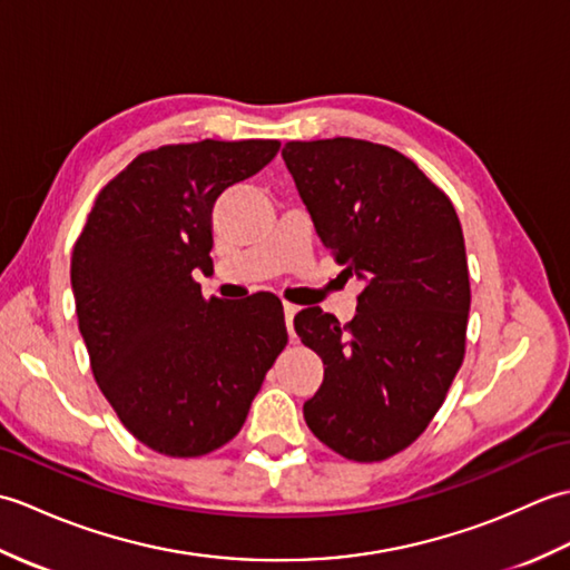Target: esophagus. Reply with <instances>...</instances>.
<instances>
[{
  "label": "esophagus",
  "instance_id": "34e87169",
  "mask_svg": "<svg viewBox=\"0 0 570 570\" xmlns=\"http://www.w3.org/2000/svg\"><path fill=\"white\" fill-rule=\"evenodd\" d=\"M296 311H298V306H294V304H284V318H286V331H288V335H296L294 333V316H296Z\"/></svg>",
  "mask_w": 570,
  "mask_h": 570
}]
</instances>
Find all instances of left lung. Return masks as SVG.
<instances>
[{
  "label": "left lung",
  "instance_id": "left-lung-1",
  "mask_svg": "<svg viewBox=\"0 0 570 570\" xmlns=\"http://www.w3.org/2000/svg\"><path fill=\"white\" fill-rule=\"evenodd\" d=\"M282 156L321 242L365 284L345 325L316 306L296 313L301 343L325 365L304 419L347 460L392 458L426 431L463 365V229L451 198L382 144L288 141Z\"/></svg>",
  "mask_w": 570,
  "mask_h": 570
}]
</instances>
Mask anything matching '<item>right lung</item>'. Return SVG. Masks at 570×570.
Wrapping results in <instances>:
<instances>
[{
  "label": "right lung",
  "mask_w": 570,
  "mask_h": 570,
  "mask_svg": "<svg viewBox=\"0 0 570 570\" xmlns=\"http://www.w3.org/2000/svg\"><path fill=\"white\" fill-rule=\"evenodd\" d=\"M276 139L168 144L107 184L72 247L78 328L100 392L151 451L198 458L233 441L288 333L282 301L205 298L213 205L269 164Z\"/></svg>",
  "instance_id": "1"
}]
</instances>
